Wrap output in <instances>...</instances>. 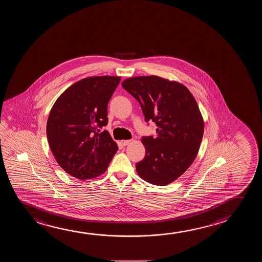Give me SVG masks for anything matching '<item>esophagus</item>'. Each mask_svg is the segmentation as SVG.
Listing matches in <instances>:
<instances>
[{
	"instance_id": "esophagus-1",
	"label": "esophagus",
	"mask_w": 262,
	"mask_h": 262,
	"mask_svg": "<svg viewBox=\"0 0 262 262\" xmlns=\"http://www.w3.org/2000/svg\"><path fill=\"white\" fill-rule=\"evenodd\" d=\"M130 142H132V140H125V141H121L122 146H127V145H129Z\"/></svg>"
}]
</instances>
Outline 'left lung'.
<instances>
[{"mask_svg": "<svg viewBox=\"0 0 262 262\" xmlns=\"http://www.w3.org/2000/svg\"><path fill=\"white\" fill-rule=\"evenodd\" d=\"M122 88L141 104L145 121L157 125V136L142 137L146 148L136 164L138 174L156 186L179 179L198 155L204 134V121L198 102L181 83L160 76H135Z\"/></svg>", "mask_w": 262, "mask_h": 262, "instance_id": "left-lung-1", "label": "left lung"}]
</instances>
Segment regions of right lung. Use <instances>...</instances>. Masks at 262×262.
<instances>
[{
  "mask_svg": "<svg viewBox=\"0 0 262 262\" xmlns=\"http://www.w3.org/2000/svg\"><path fill=\"white\" fill-rule=\"evenodd\" d=\"M120 76L80 80L57 98L47 122V137L57 163L81 180L106 171L118 146L103 126L107 106Z\"/></svg>",
  "mask_w": 262,
  "mask_h": 262,
  "instance_id": "add662e5",
  "label": "right lung"
}]
</instances>
